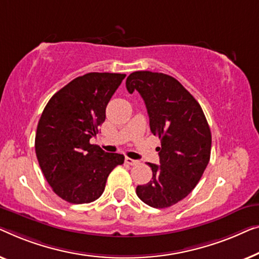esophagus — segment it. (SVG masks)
I'll return each mask as SVG.
<instances>
[{"label":"esophagus","mask_w":259,"mask_h":259,"mask_svg":"<svg viewBox=\"0 0 259 259\" xmlns=\"http://www.w3.org/2000/svg\"><path fill=\"white\" fill-rule=\"evenodd\" d=\"M125 163L129 165H136V164H138V161L130 158V157H125Z\"/></svg>","instance_id":"34e87169"}]
</instances>
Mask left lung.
<instances>
[{
    "mask_svg": "<svg viewBox=\"0 0 259 259\" xmlns=\"http://www.w3.org/2000/svg\"><path fill=\"white\" fill-rule=\"evenodd\" d=\"M147 107L151 133L161 140L159 165L148 163L152 178L138 185L142 202L164 209L187 197L201 180L211 152V131L201 105L172 76L135 71L125 82Z\"/></svg>",
    "mask_w": 259,
    "mask_h": 259,
    "instance_id": "left-lung-1",
    "label": "left lung"
}]
</instances>
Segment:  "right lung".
Segmentation results:
<instances>
[{"label":"right lung","instance_id":"add662e5","mask_svg":"<svg viewBox=\"0 0 259 259\" xmlns=\"http://www.w3.org/2000/svg\"><path fill=\"white\" fill-rule=\"evenodd\" d=\"M124 74L89 72L76 77L47 103L37 124L35 151L53 191L84 204L103 194L109 174L124 163L121 154L90 144L105 121V108Z\"/></svg>","mask_w":259,"mask_h":259}]
</instances>
